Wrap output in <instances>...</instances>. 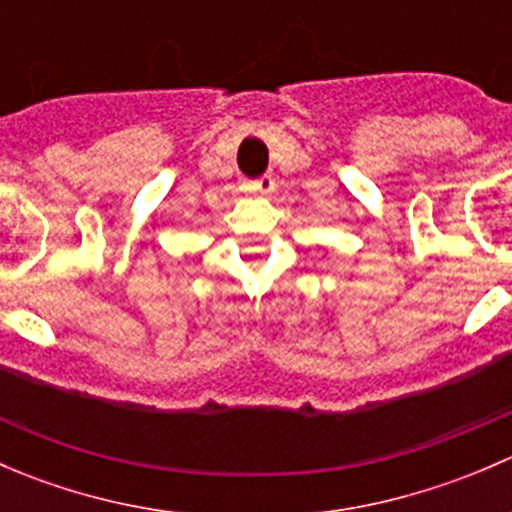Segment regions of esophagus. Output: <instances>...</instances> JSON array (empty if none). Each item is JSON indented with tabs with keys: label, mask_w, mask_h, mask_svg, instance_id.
<instances>
[{
	"label": "esophagus",
	"mask_w": 512,
	"mask_h": 512,
	"mask_svg": "<svg viewBox=\"0 0 512 512\" xmlns=\"http://www.w3.org/2000/svg\"><path fill=\"white\" fill-rule=\"evenodd\" d=\"M250 190H255V193H262V195H270L272 190H275V178H272V175H260L257 180H252Z\"/></svg>",
	"instance_id": "1"
}]
</instances>
